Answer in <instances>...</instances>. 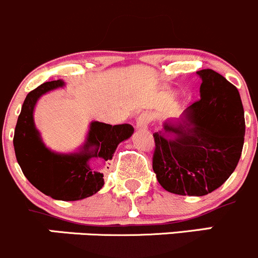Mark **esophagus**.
Instances as JSON below:
<instances>
[{"instance_id":"1","label":"esophagus","mask_w":258,"mask_h":258,"mask_svg":"<svg viewBox=\"0 0 258 258\" xmlns=\"http://www.w3.org/2000/svg\"><path fill=\"white\" fill-rule=\"evenodd\" d=\"M149 123H150V115L143 113V114H140L139 116H138L137 128H144V126H147Z\"/></svg>"}]
</instances>
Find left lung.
Masks as SVG:
<instances>
[{"instance_id":"obj_1","label":"left lung","mask_w":258,"mask_h":258,"mask_svg":"<svg viewBox=\"0 0 258 258\" xmlns=\"http://www.w3.org/2000/svg\"><path fill=\"white\" fill-rule=\"evenodd\" d=\"M202 78L201 99L185 111L188 123L164 124L177 138L154 137L153 170L165 190L206 196L221 187L236 169L244 142L243 106L236 86L212 69ZM164 134V133H163Z\"/></svg>"}]
</instances>
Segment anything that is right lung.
Wrapping results in <instances>:
<instances>
[{
	"mask_svg": "<svg viewBox=\"0 0 258 258\" xmlns=\"http://www.w3.org/2000/svg\"><path fill=\"white\" fill-rule=\"evenodd\" d=\"M62 85L61 80L48 81L27 94L15 128V154L25 177L40 192L53 200L79 201L95 195L104 185L103 173L94 170L89 160H110L119 143L128 139L134 128L94 121L83 152L70 155L50 152L35 129L32 113L42 94Z\"/></svg>",
	"mask_w": 258,
	"mask_h": 258,
	"instance_id": "add662e5",
	"label": "right lung"
}]
</instances>
